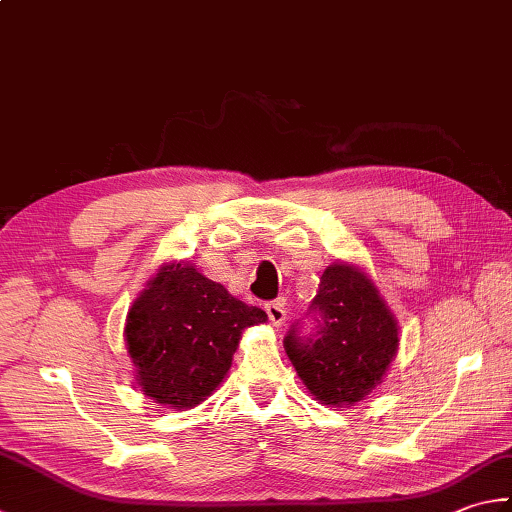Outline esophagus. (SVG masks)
<instances>
[{"instance_id":"obj_1","label":"esophagus","mask_w":512,"mask_h":512,"mask_svg":"<svg viewBox=\"0 0 512 512\" xmlns=\"http://www.w3.org/2000/svg\"><path fill=\"white\" fill-rule=\"evenodd\" d=\"M265 312L269 316V321H272V325H283L285 323V303L283 301H269L265 305Z\"/></svg>"}]
</instances>
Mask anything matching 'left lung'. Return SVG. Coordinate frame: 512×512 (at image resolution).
I'll return each instance as SVG.
<instances>
[{
  "label": "left lung",
  "instance_id": "obj_1",
  "mask_svg": "<svg viewBox=\"0 0 512 512\" xmlns=\"http://www.w3.org/2000/svg\"><path fill=\"white\" fill-rule=\"evenodd\" d=\"M305 318L292 323L283 345L307 390L339 408L368 397L399 347L376 287L350 265L327 267Z\"/></svg>",
  "mask_w": 512,
  "mask_h": 512
}]
</instances>
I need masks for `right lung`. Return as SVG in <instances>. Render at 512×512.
<instances>
[{
    "label": "right lung",
    "instance_id": "1",
    "mask_svg": "<svg viewBox=\"0 0 512 512\" xmlns=\"http://www.w3.org/2000/svg\"><path fill=\"white\" fill-rule=\"evenodd\" d=\"M265 321L260 307L194 267H167L133 303L124 327L142 392L176 410L198 406L225 379L240 332Z\"/></svg>",
    "mask_w": 512,
    "mask_h": 512
}]
</instances>
